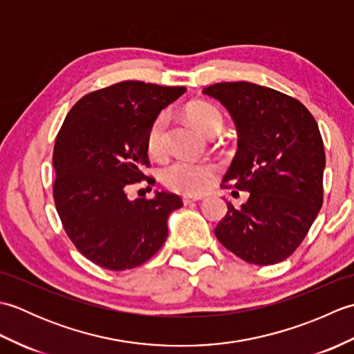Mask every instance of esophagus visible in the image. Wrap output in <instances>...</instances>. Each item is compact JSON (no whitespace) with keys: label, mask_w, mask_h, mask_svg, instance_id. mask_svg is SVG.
<instances>
[{"label":"esophagus","mask_w":354,"mask_h":354,"mask_svg":"<svg viewBox=\"0 0 354 354\" xmlns=\"http://www.w3.org/2000/svg\"><path fill=\"white\" fill-rule=\"evenodd\" d=\"M198 201H202V198H201V196H184V198H183L184 205L193 204V202H198Z\"/></svg>","instance_id":"1"}]
</instances>
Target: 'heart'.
Returning a JSON list of instances; mask_svg holds the SVG:
<instances>
[{"label": "heart", "mask_w": 354, "mask_h": 354, "mask_svg": "<svg viewBox=\"0 0 354 354\" xmlns=\"http://www.w3.org/2000/svg\"><path fill=\"white\" fill-rule=\"evenodd\" d=\"M187 115L207 135H216L223 127V115L214 104L205 102L193 103L187 108ZM169 124L170 117L167 112H160L150 123L146 133L147 153L160 158L165 153L169 145ZM217 173V165L207 161H192L185 158L165 164L160 170L162 184L171 192L183 194H201L212 185Z\"/></svg>", "instance_id": "obj_1"}]
</instances>
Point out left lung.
<instances>
[{
	"label": "left lung",
	"mask_w": 354,
	"mask_h": 354,
	"mask_svg": "<svg viewBox=\"0 0 354 354\" xmlns=\"http://www.w3.org/2000/svg\"><path fill=\"white\" fill-rule=\"evenodd\" d=\"M202 93L227 108L239 133L221 187L250 192L242 208L227 202L214 234L246 263H280L301 245L324 199L326 152L317 120L295 97L250 82H223Z\"/></svg>",
	"instance_id": "1"
}]
</instances>
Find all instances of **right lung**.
<instances>
[{"label": "right lung", "mask_w": 354, "mask_h": 354, "mask_svg": "<svg viewBox=\"0 0 354 354\" xmlns=\"http://www.w3.org/2000/svg\"><path fill=\"white\" fill-rule=\"evenodd\" d=\"M185 93L140 80L118 82L85 94L65 117L53 165V198L62 227L77 251L97 266H140L167 239V217L181 208L176 194L129 201L126 189L146 181V133L152 120Z\"/></svg>", "instance_id": "add662e5"}]
</instances>
